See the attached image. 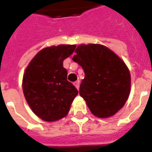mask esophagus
Returning a JSON list of instances; mask_svg holds the SVG:
<instances>
[{
    "label": "esophagus",
    "mask_w": 152,
    "mask_h": 152,
    "mask_svg": "<svg viewBox=\"0 0 152 152\" xmlns=\"http://www.w3.org/2000/svg\"><path fill=\"white\" fill-rule=\"evenodd\" d=\"M74 86H76V89H79V88H80V81L79 80H77V81H76V82H74Z\"/></svg>",
    "instance_id": "1"
}]
</instances>
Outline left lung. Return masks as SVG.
<instances>
[{"mask_svg":"<svg viewBox=\"0 0 152 152\" xmlns=\"http://www.w3.org/2000/svg\"><path fill=\"white\" fill-rule=\"evenodd\" d=\"M72 60L82 66L85 78L80 95L95 116L107 118L123 107L130 92V73L123 60L107 47L77 46Z\"/></svg>","mask_w":152,"mask_h":152,"instance_id":"obj_1","label":"left lung"}]
</instances>
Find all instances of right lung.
Returning a JSON list of instances; mask_svg holds the SVG:
<instances>
[{
    "instance_id": "right-lung-1",
    "label": "right lung",
    "mask_w": 152,
    "mask_h": 152,
    "mask_svg": "<svg viewBox=\"0 0 152 152\" xmlns=\"http://www.w3.org/2000/svg\"><path fill=\"white\" fill-rule=\"evenodd\" d=\"M75 45H60L38 52L26 68L23 90L32 112L45 121L66 116L78 90L66 80L63 60L72 55Z\"/></svg>"
}]
</instances>
